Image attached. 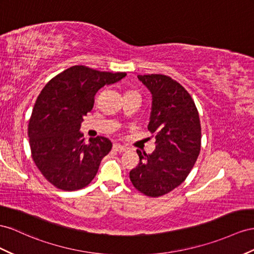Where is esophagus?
<instances>
[{"label":"esophagus","mask_w":254,"mask_h":254,"mask_svg":"<svg viewBox=\"0 0 254 254\" xmlns=\"http://www.w3.org/2000/svg\"><path fill=\"white\" fill-rule=\"evenodd\" d=\"M113 148H114V150L118 151V152H125V151H127V149H128L127 146H123L121 144H114Z\"/></svg>","instance_id":"esophagus-1"}]
</instances>
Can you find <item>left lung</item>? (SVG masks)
I'll return each instance as SVG.
<instances>
[{"mask_svg":"<svg viewBox=\"0 0 254 254\" xmlns=\"http://www.w3.org/2000/svg\"><path fill=\"white\" fill-rule=\"evenodd\" d=\"M137 77L152 94L148 129L155 150H137L139 163L129 179L139 192L158 197L183 184L193 168L200 150V122L191 95L179 82L161 74Z\"/></svg>","mask_w":254,"mask_h":254,"instance_id":"1","label":"left lung"}]
</instances>
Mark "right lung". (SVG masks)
Returning <instances> with one entry per match:
<instances>
[{"instance_id":"add662e5","label":"right lung","mask_w":254,"mask_h":254,"mask_svg":"<svg viewBox=\"0 0 254 254\" xmlns=\"http://www.w3.org/2000/svg\"><path fill=\"white\" fill-rule=\"evenodd\" d=\"M126 76L75 65L54 77L38 95L28 128L31 153L43 176L58 189L88 186L112 150V141L103 136L86 144L80 127L97 91Z\"/></svg>"}]
</instances>
